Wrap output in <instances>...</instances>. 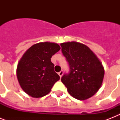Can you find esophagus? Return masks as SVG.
<instances>
[{"label": "esophagus", "instance_id": "34e87169", "mask_svg": "<svg viewBox=\"0 0 120 120\" xmlns=\"http://www.w3.org/2000/svg\"><path fill=\"white\" fill-rule=\"evenodd\" d=\"M63 73H64V71H63V70H61V71L58 73V75H59V76L60 77V78L62 77V75H63Z\"/></svg>", "mask_w": 120, "mask_h": 120}]
</instances>
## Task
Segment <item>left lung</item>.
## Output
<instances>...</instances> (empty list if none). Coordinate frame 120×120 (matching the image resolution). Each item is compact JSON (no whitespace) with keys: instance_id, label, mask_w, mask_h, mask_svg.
Listing matches in <instances>:
<instances>
[{"instance_id":"1","label":"left lung","mask_w":120,"mask_h":120,"mask_svg":"<svg viewBox=\"0 0 120 120\" xmlns=\"http://www.w3.org/2000/svg\"><path fill=\"white\" fill-rule=\"evenodd\" d=\"M62 52L70 68L62 82L73 98L85 100L94 95L102 85L104 67L93 52L83 43L68 41L60 43Z\"/></svg>"}]
</instances>
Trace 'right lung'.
<instances>
[{
	"label": "right lung",
	"mask_w": 120,
	"mask_h": 120,
	"mask_svg": "<svg viewBox=\"0 0 120 120\" xmlns=\"http://www.w3.org/2000/svg\"><path fill=\"white\" fill-rule=\"evenodd\" d=\"M60 50L56 43L40 42L27 50L18 63L17 77L22 89L33 98L47 95L60 79L51 58Z\"/></svg>",
	"instance_id": "right-lung-1"
}]
</instances>
